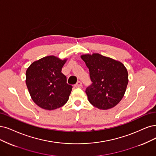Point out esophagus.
<instances>
[{
	"label": "esophagus",
	"instance_id": "obj_1",
	"mask_svg": "<svg viewBox=\"0 0 156 156\" xmlns=\"http://www.w3.org/2000/svg\"><path fill=\"white\" fill-rule=\"evenodd\" d=\"M82 82L78 81L76 84L74 85V87H82Z\"/></svg>",
	"mask_w": 156,
	"mask_h": 156
}]
</instances>
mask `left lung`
<instances>
[{
	"instance_id": "1",
	"label": "left lung",
	"mask_w": 156,
	"mask_h": 156,
	"mask_svg": "<svg viewBox=\"0 0 156 156\" xmlns=\"http://www.w3.org/2000/svg\"><path fill=\"white\" fill-rule=\"evenodd\" d=\"M89 69L93 83L85 90L89 101L102 110L113 108L122 100L129 82L123 63L98 53L81 56Z\"/></svg>"
}]
</instances>
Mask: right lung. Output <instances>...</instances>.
Masks as SVG:
<instances>
[{
    "instance_id": "add662e5",
    "label": "right lung",
    "mask_w": 156,
    "mask_h": 156,
    "mask_svg": "<svg viewBox=\"0 0 156 156\" xmlns=\"http://www.w3.org/2000/svg\"><path fill=\"white\" fill-rule=\"evenodd\" d=\"M67 59L48 56L34 61L26 73V83L33 101L45 110H55L65 105L72 90L62 68Z\"/></svg>"
}]
</instances>
